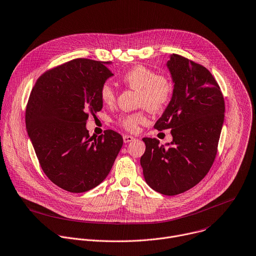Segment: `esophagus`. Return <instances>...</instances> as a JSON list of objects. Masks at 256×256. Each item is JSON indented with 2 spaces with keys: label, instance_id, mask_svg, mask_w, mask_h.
<instances>
[{
  "label": "esophagus",
  "instance_id": "obj_1",
  "mask_svg": "<svg viewBox=\"0 0 256 256\" xmlns=\"http://www.w3.org/2000/svg\"><path fill=\"white\" fill-rule=\"evenodd\" d=\"M134 140V136H128V134H126V136H124V142L126 144V142H132V140Z\"/></svg>",
  "mask_w": 256,
  "mask_h": 256
}]
</instances>
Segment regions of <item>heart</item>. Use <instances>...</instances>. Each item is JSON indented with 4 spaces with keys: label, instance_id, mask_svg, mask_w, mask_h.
<instances>
[{
    "label": "heart",
    "instance_id": "obj_1",
    "mask_svg": "<svg viewBox=\"0 0 256 256\" xmlns=\"http://www.w3.org/2000/svg\"><path fill=\"white\" fill-rule=\"evenodd\" d=\"M126 88L138 90V106L142 110L122 114L118 116V126L130 132H136L140 124L148 122L146 112L164 110L171 102L174 94V82L166 73H156L152 68L138 64L126 70L120 77ZM100 98L106 106H114L116 92L108 83L100 86Z\"/></svg>",
    "mask_w": 256,
    "mask_h": 256
}]
</instances>
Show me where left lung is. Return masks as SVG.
Instances as JSON below:
<instances>
[{
  "mask_svg": "<svg viewBox=\"0 0 256 256\" xmlns=\"http://www.w3.org/2000/svg\"><path fill=\"white\" fill-rule=\"evenodd\" d=\"M166 65L174 94L154 128L171 130L173 142L164 146L158 138H144L140 164L152 189L174 196L208 174L218 150L225 104L219 84L205 66L175 53Z\"/></svg>",
  "mask_w": 256,
  "mask_h": 256,
  "instance_id": "8db88e82",
  "label": "left lung"
}]
</instances>
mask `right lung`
I'll return each mask as SVG.
<instances>
[{
    "instance_id": "obj_1",
    "label": "right lung",
    "mask_w": 256,
    "mask_h": 256,
    "mask_svg": "<svg viewBox=\"0 0 256 256\" xmlns=\"http://www.w3.org/2000/svg\"><path fill=\"white\" fill-rule=\"evenodd\" d=\"M108 63L76 58L45 71L26 106L27 130L43 172L71 193L100 185L124 144L114 130L94 138L85 128L102 108L100 90L114 75Z\"/></svg>"
}]
</instances>
